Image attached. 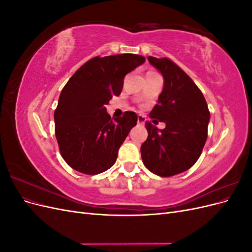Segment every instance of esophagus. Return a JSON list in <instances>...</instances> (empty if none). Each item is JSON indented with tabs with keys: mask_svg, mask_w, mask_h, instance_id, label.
<instances>
[{
	"mask_svg": "<svg viewBox=\"0 0 252 252\" xmlns=\"http://www.w3.org/2000/svg\"><path fill=\"white\" fill-rule=\"evenodd\" d=\"M145 121H146V118H145L144 116H141V114H139V116H138V123L139 124H144Z\"/></svg>",
	"mask_w": 252,
	"mask_h": 252,
	"instance_id": "obj_1",
	"label": "esophagus"
}]
</instances>
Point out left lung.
<instances>
[{
    "mask_svg": "<svg viewBox=\"0 0 252 252\" xmlns=\"http://www.w3.org/2000/svg\"><path fill=\"white\" fill-rule=\"evenodd\" d=\"M148 61L164 77L163 91L149 117L164 122L166 127L161 130L150 122L145 123L148 138L141 146V156L149 171L168 178L188 170L199 159L210 112L202 91L181 67L168 58L148 57Z\"/></svg>",
    "mask_w": 252,
    "mask_h": 252,
    "instance_id": "obj_1",
    "label": "left lung"
}]
</instances>
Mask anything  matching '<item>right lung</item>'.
Instances as JSON below:
<instances>
[{"instance_id":"obj_1","label":"right lung","mask_w":252,"mask_h":252,"mask_svg":"<svg viewBox=\"0 0 252 252\" xmlns=\"http://www.w3.org/2000/svg\"><path fill=\"white\" fill-rule=\"evenodd\" d=\"M145 62L132 53L90 59L68 80L55 110L61 156L71 168L98 174L116 163L118 151L138 117L125 111L111 119L105 106L120 95L127 73Z\"/></svg>"}]
</instances>
